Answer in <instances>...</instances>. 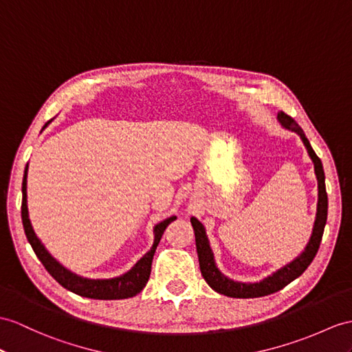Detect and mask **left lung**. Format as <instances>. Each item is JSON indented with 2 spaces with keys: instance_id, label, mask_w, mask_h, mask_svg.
Segmentation results:
<instances>
[{
  "instance_id": "obj_1",
  "label": "left lung",
  "mask_w": 352,
  "mask_h": 352,
  "mask_svg": "<svg viewBox=\"0 0 352 352\" xmlns=\"http://www.w3.org/2000/svg\"><path fill=\"white\" fill-rule=\"evenodd\" d=\"M279 122L284 125L288 130L297 133L305 143V146L309 152V157L314 161L315 166V175L318 179V209H316V219L314 226V233L311 236V241L307 243L305 252L297 256L294 261L287 264L285 267H282L276 273H273L272 276L265 278L261 282H256V284H242V282H234L231 279H227L222 273L217 269L215 261H213V254L209 246L208 236H206L204 227L201 226L200 221L195 218H191V224L195 233V246H197V254H199V263H200V272L208 282L212 289H215L217 293L224 294L228 297H236V298H254V297H263L276 293V291L287 287L289 282H293L296 278H298L302 273L309 267V264L315 258L316 252L320 250L321 239L324 234V227L325 222H327V209H329V199H327V191H325V176L322 170V162L316 155L315 151L312 149L309 140L305 135L302 128L294 121L289 115L284 113V111H279L278 113Z\"/></svg>"
}]
</instances>
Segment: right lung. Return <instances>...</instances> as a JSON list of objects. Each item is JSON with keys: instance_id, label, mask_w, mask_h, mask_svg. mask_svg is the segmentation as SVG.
Instances as JSON below:
<instances>
[{"instance_id": "add662e5", "label": "right lung", "mask_w": 352, "mask_h": 352, "mask_svg": "<svg viewBox=\"0 0 352 352\" xmlns=\"http://www.w3.org/2000/svg\"><path fill=\"white\" fill-rule=\"evenodd\" d=\"M27 171H28V166L25 168L23 182H22V224H23L25 234H27V239L31 243L34 252H36V255L38 256L41 264L45 265V269L50 273V276H52L58 284H61L68 291H72V293L82 297L98 298V300H121V298H128L139 294L140 291L146 287L149 280L152 260H153V255H155L157 246L161 241V236L164 233V230L167 228L170 222L176 219V217H170L166 221L160 222V224L155 227V230H153L155 231V241H153L151 251L148 254H144L143 258H140L139 263H137L130 272H126L125 275L113 278V279L80 278L74 275V273L68 272L54 258V256H50V254L45 250V246L40 243L36 233H34L30 218H28Z\"/></svg>"}]
</instances>
